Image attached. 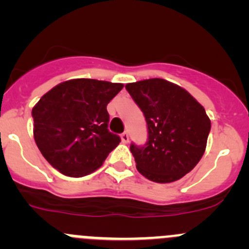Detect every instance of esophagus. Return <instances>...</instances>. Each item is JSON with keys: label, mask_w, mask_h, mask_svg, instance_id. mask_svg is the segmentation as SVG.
<instances>
[{"label": "esophagus", "mask_w": 249, "mask_h": 249, "mask_svg": "<svg viewBox=\"0 0 249 249\" xmlns=\"http://www.w3.org/2000/svg\"><path fill=\"white\" fill-rule=\"evenodd\" d=\"M120 139H122L123 143H127V142H129V134H127L126 131L123 132V134L120 135Z\"/></svg>", "instance_id": "1"}]
</instances>
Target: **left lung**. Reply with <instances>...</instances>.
<instances>
[{"label": "left lung", "instance_id": "left-lung-1", "mask_svg": "<svg viewBox=\"0 0 249 249\" xmlns=\"http://www.w3.org/2000/svg\"><path fill=\"white\" fill-rule=\"evenodd\" d=\"M145 117L148 142L130 150L142 176L171 183L192 171L205 153L211 120L206 110L179 85L150 78L125 85Z\"/></svg>", "mask_w": 249, "mask_h": 249}]
</instances>
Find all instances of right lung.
Wrapping results in <instances>:
<instances>
[{
	"label": "right lung",
	"instance_id": "obj_1",
	"mask_svg": "<svg viewBox=\"0 0 249 249\" xmlns=\"http://www.w3.org/2000/svg\"><path fill=\"white\" fill-rule=\"evenodd\" d=\"M122 83L78 78L50 89L32 108L34 139L54 169L70 177L96 171L119 144L108 131L107 105Z\"/></svg>",
	"mask_w": 249,
	"mask_h": 249
}]
</instances>
